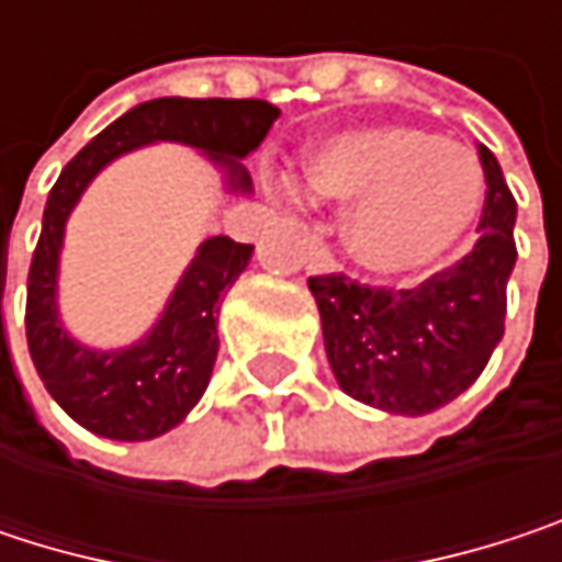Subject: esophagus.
Wrapping results in <instances>:
<instances>
[{"label": "esophagus", "mask_w": 562, "mask_h": 562, "mask_svg": "<svg viewBox=\"0 0 562 562\" xmlns=\"http://www.w3.org/2000/svg\"><path fill=\"white\" fill-rule=\"evenodd\" d=\"M308 270H312V273H331V270H335V260H331V254H328L322 244H315V247L308 250Z\"/></svg>", "instance_id": "1"}]
</instances>
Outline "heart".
<instances>
[{
  "label": "heart",
  "mask_w": 562,
  "mask_h": 562,
  "mask_svg": "<svg viewBox=\"0 0 562 562\" xmlns=\"http://www.w3.org/2000/svg\"><path fill=\"white\" fill-rule=\"evenodd\" d=\"M315 194L351 204L345 247L374 277H406L442 260L482 204L475 159L409 126H368L325 139L308 159Z\"/></svg>",
  "instance_id": "1"
}]
</instances>
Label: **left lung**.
Returning <instances> with one entry per match:
<instances>
[{"instance_id": "left-lung-1", "label": "left lung", "mask_w": 562, "mask_h": 562, "mask_svg": "<svg viewBox=\"0 0 562 562\" xmlns=\"http://www.w3.org/2000/svg\"><path fill=\"white\" fill-rule=\"evenodd\" d=\"M479 159L485 211L472 254L456 267L416 289H371L338 273L308 280L338 387L374 409L423 416L452 403L505 335L517 204L498 159L485 146Z\"/></svg>"}]
</instances>
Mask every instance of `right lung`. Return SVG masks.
<instances>
[{"mask_svg": "<svg viewBox=\"0 0 562 562\" xmlns=\"http://www.w3.org/2000/svg\"><path fill=\"white\" fill-rule=\"evenodd\" d=\"M277 120L280 110L267 100L159 97L123 113L64 166L48 194L29 270L25 335L42 384L83 429L103 439L143 442L175 429L194 409L217 361L221 302L247 270L254 247L207 237L171 289L156 325L126 348L100 351L80 345L57 312L64 227L80 194L110 162L153 143L198 149L224 175L231 194H247L254 181L244 159L260 149Z\"/></svg>", "mask_w": 562, "mask_h": 562, "instance_id": "1", "label": "right lung"}]
</instances>
